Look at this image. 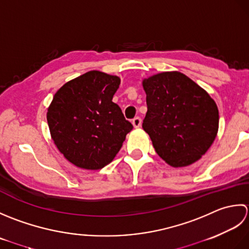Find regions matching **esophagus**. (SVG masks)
<instances>
[{
	"instance_id": "esophagus-1",
	"label": "esophagus",
	"mask_w": 249,
	"mask_h": 249,
	"mask_svg": "<svg viewBox=\"0 0 249 249\" xmlns=\"http://www.w3.org/2000/svg\"><path fill=\"white\" fill-rule=\"evenodd\" d=\"M132 124H133L134 128H140L142 124V119L140 117H135L133 120H132Z\"/></svg>"
}]
</instances>
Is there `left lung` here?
<instances>
[{
    "mask_svg": "<svg viewBox=\"0 0 249 249\" xmlns=\"http://www.w3.org/2000/svg\"><path fill=\"white\" fill-rule=\"evenodd\" d=\"M147 113L143 129L167 164L187 166L214 142L218 108L210 94L180 72H163L143 80Z\"/></svg>",
    "mask_w": 249,
    "mask_h": 249,
    "instance_id": "8db88e82",
    "label": "left lung"
}]
</instances>
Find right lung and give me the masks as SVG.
Listing matches in <instances>:
<instances>
[{"instance_id": "obj_1", "label": "right lung", "mask_w": 249, "mask_h": 249, "mask_svg": "<svg viewBox=\"0 0 249 249\" xmlns=\"http://www.w3.org/2000/svg\"><path fill=\"white\" fill-rule=\"evenodd\" d=\"M120 78L90 71L64 84L47 111L52 139L71 163L100 170L118 154L133 129L113 96Z\"/></svg>"}]
</instances>
